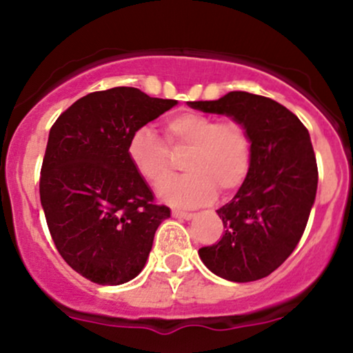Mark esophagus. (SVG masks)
Here are the masks:
<instances>
[{"instance_id": "34e87169", "label": "esophagus", "mask_w": 353, "mask_h": 353, "mask_svg": "<svg viewBox=\"0 0 353 353\" xmlns=\"http://www.w3.org/2000/svg\"><path fill=\"white\" fill-rule=\"evenodd\" d=\"M172 216H174V217H179V219H185V221H189V219L194 217V214H192V212H184V210L174 209V210H172Z\"/></svg>"}]
</instances>
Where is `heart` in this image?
<instances>
[{"label":"heart","instance_id":"heart-1","mask_svg":"<svg viewBox=\"0 0 353 353\" xmlns=\"http://www.w3.org/2000/svg\"><path fill=\"white\" fill-rule=\"evenodd\" d=\"M164 139L148 125L129 136V163L149 184L159 185L172 171L171 152H184L181 168L185 174L168 181L161 197L174 205L194 208L244 184L252 164V139L239 121H219L196 111H181L164 121Z\"/></svg>","mask_w":353,"mask_h":353}]
</instances>
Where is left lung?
Instances as JSON below:
<instances>
[{
    "label": "left lung",
    "mask_w": 353,
    "mask_h": 353,
    "mask_svg": "<svg viewBox=\"0 0 353 353\" xmlns=\"http://www.w3.org/2000/svg\"><path fill=\"white\" fill-rule=\"evenodd\" d=\"M190 108L234 117L252 139V164L229 204L217 209L225 232L201 247L205 267L232 282L264 279L301 241L317 192L319 171L307 128L277 101L232 91Z\"/></svg>",
    "instance_id": "left-lung-1"
}]
</instances>
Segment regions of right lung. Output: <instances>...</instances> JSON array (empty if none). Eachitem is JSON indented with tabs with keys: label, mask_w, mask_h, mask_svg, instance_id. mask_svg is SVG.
I'll use <instances>...</instances> for the list:
<instances>
[{
	"label": "right lung",
	"mask_w": 353,
	"mask_h": 353,
	"mask_svg": "<svg viewBox=\"0 0 353 353\" xmlns=\"http://www.w3.org/2000/svg\"><path fill=\"white\" fill-rule=\"evenodd\" d=\"M177 104L136 88L89 92L52 124L39 196L56 249L72 270L101 285L143 270L154 234L171 216L129 163L132 131Z\"/></svg>",
	"instance_id": "1"
}]
</instances>
